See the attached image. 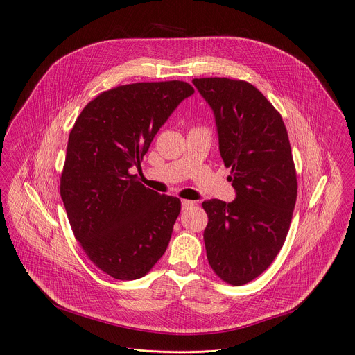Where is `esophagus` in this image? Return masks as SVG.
I'll return each mask as SVG.
<instances>
[{
    "instance_id": "esophagus-1",
    "label": "esophagus",
    "mask_w": 355,
    "mask_h": 355,
    "mask_svg": "<svg viewBox=\"0 0 355 355\" xmlns=\"http://www.w3.org/2000/svg\"><path fill=\"white\" fill-rule=\"evenodd\" d=\"M196 202L194 201H190V200H181V207L182 209H188L190 207H193Z\"/></svg>"
}]
</instances>
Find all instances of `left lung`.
Here are the masks:
<instances>
[{
	"label": "left lung",
	"instance_id": "left-lung-1",
	"mask_svg": "<svg viewBox=\"0 0 355 355\" xmlns=\"http://www.w3.org/2000/svg\"><path fill=\"white\" fill-rule=\"evenodd\" d=\"M214 111L220 153L237 191L232 202H202L208 263L223 281L243 286L263 274L284 245L297 200V173L281 114L252 84L194 78Z\"/></svg>",
	"mask_w": 355,
	"mask_h": 355
}]
</instances>
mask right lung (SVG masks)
<instances>
[{
    "label": "right lung",
    "instance_id": "obj_1",
    "mask_svg": "<svg viewBox=\"0 0 355 355\" xmlns=\"http://www.w3.org/2000/svg\"><path fill=\"white\" fill-rule=\"evenodd\" d=\"M193 94L177 80L118 85L91 100L69 132L60 180L67 217L91 263L115 279L144 277L167 250L181 201L144 187L130 168Z\"/></svg>",
    "mask_w": 355,
    "mask_h": 355
}]
</instances>
